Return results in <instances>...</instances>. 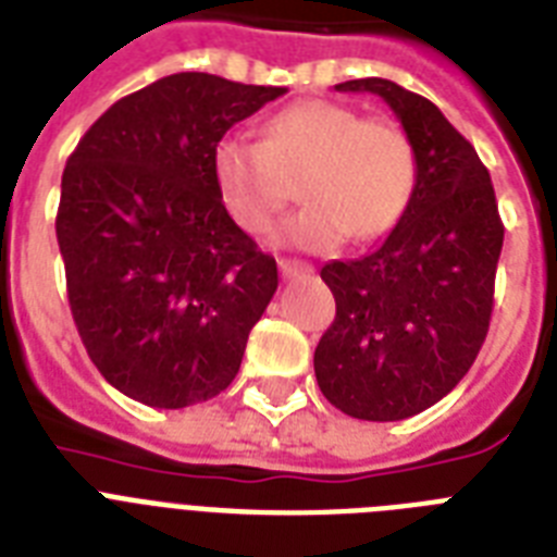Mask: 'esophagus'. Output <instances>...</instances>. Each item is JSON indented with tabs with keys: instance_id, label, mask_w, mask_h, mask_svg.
Here are the masks:
<instances>
[{
	"instance_id": "1",
	"label": "esophagus",
	"mask_w": 557,
	"mask_h": 557,
	"mask_svg": "<svg viewBox=\"0 0 557 557\" xmlns=\"http://www.w3.org/2000/svg\"><path fill=\"white\" fill-rule=\"evenodd\" d=\"M311 265L309 263H302V260H280V274L283 277H300V274H309Z\"/></svg>"
}]
</instances>
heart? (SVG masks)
Segmentation results:
<instances>
[{
    "label": "heart",
    "mask_w": 557,
    "mask_h": 557,
    "mask_svg": "<svg viewBox=\"0 0 557 557\" xmlns=\"http://www.w3.org/2000/svg\"><path fill=\"white\" fill-rule=\"evenodd\" d=\"M297 176L306 206L274 228L277 246L325 251L346 237L372 243L404 220L418 151L395 122L366 120L329 99L283 108L263 125V143L225 134L211 148L216 197L243 232L269 228Z\"/></svg>",
    "instance_id": "b5f03b06"
}]
</instances>
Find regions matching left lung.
Instances as JSON below:
<instances>
[{
	"label": "left lung",
	"instance_id": "obj_1",
	"mask_svg": "<svg viewBox=\"0 0 557 557\" xmlns=\"http://www.w3.org/2000/svg\"><path fill=\"white\" fill-rule=\"evenodd\" d=\"M334 88L377 94L395 111L418 151V185L383 246L320 271L337 314L314 374L351 418L404 420L449 395L481 351L504 223L490 171L435 102L381 76Z\"/></svg>",
	"mask_w": 557,
	"mask_h": 557
}]
</instances>
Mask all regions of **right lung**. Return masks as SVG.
I'll use <instances>...</instances> for the list:
<instances>
[{
    "instance_id": "add662e5",
    "label": "right lung",
    "mask_w": 557,
    "mask_h": 557,
    "mask_svg": "<svg viewBox=\"0 0 557 557\" xmlns=\"http://www.w3.org/2000/svg\"><path fill=\"white\" fill-rule=\"evenodd\" d=\"M286 94L200 71L122 97L67 157L57 211L67 302L88 357L122 395L183 409L237 377L277 263L211 180L225 131Z\"/></svg>"
}]
</instances>
